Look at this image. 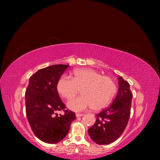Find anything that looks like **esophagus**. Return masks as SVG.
<instances>
[{"mask_svg": "<svg viewBox=\"0 0 160 160\" xmlns=\"http://www.w3.org/2000/svg\"><path fill=\"white\" fill-rule=\"evenodd\" d=\"M75 115H76V117H77V118H79V117H81V116H83V114H82V113H77L75 114Z\"/></svg>", "mask_w": 160, "mask_h": 160, "instance_id": "obj_1", "label": "esophagus"}]
</instances>
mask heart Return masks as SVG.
Returning a JSON list of instances; mask_svg holds the SVG:
<instances>
[{"instance_id": "heart-1", "label": "heart", "mask_w": 160, "mask_h": 160, "mask_svg": "<svg viewBox=\"0 0 160 160\" xmlns=\"http://www.w3.org/2000/svg\"><path fill=\"white\" fill-rule=\"evenodd\" d=\"M72 78L62 76L58 81L57 91L61 97L71 99L81 89V95L70 100L69 109L81 111L93 108L100 110L109 105L115 94L117 87L107 76L91 69H77L72 72Z\"/></svg>"}]
</instances>
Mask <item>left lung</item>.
<instances>
[{
  "mask_svg": "<svg viewBox=\"0 0 160 160\" xmlns=\"http://www.w3.org/2000/svg\"><path fill=\"white\" fill-rule=\"evenodd\" d=\"M119 90L109 107L96 115L97 119L88 129L91 139L99 145H107L118 139L126 128L131 113L132 95L129 84L119 78Z\"/></svg>",
  "mask_w": 160,
  "mask_h": 160,
  "instance_id": "8db88e82",
  "label": "left lung"
}]
</instances>
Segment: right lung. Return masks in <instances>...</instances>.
Returning <instances> with one entry per match:
<instances>
[{
	"label": "right lung",
	"mask_w": 160,
	"mask_h": 160,
	"mask_svg": "<svg viewBox=\"0 0 160 160\" xmlns=\"http://www.w3.org/2000/svg\"><path fill=\"white\" fill-rule=\"evenodd\" d=\"M69 65H54L37 71L25 91L26 113L32 132L41 141L57 143L68 133L75 113L65 109L57 91V83ZM63 111L62 115L57 112Z\"/></svg>",
	"instance_id": "right-lung-1"
}]
</instances>
